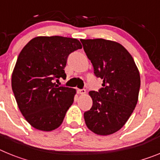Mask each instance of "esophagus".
Masks as SVG:
<instances>
[{
  "instance_id": "obj_1",
  "label": "esophagus",
  "mask_w": 160,
  "mask_h": 160,
  "mask_svg": "<svg viewBox=\"0 0 160 160\" xmlns=\"http://www.w3.org/2000/svg\"><path fill=\"white\" fill-rule=\"evenodd\" d=\"M77 92L78 94H82V95H83V94H85L86 93H87V91H86V90H84V89H82V90H81V89H78Z\"/></svg>"
}]
</instances>
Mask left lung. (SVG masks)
<instances>
[{
    "label": "left lung",
    "mask_w": 160,
    "mask_h": 160,
    "mask_svg": "<svg viewBox=\"0 0 160 160\" xmlns=\"http://www.w3.org/2000/svg\"><path fill=\"white\" fill-rule=\"evenodd\" d=\"M80 41L95 75L103 79V87L98 92H89L93 106L84 113L85 122L97 135H111L125 125L136 107L139 71L131 53L121 44L102 38Z\"/></svg>",
    "instance_id": "8db88e82"
}]
</instances>
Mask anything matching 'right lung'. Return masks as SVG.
<instances>
[{
	"label": "right lung",
	"mask_w": 160,
	"mask_h": 160,
	"mask_svg": "<svg viewBox=\"0 0 160 160\" xmlns=\"http://www.w3.org/2000/svg\"><path fill=\"white\" fill-rule=\"evenodd\" d=\"M82 48L75 38L39 36L19 53L12 89L20 111L35 129L51 131L62 123L76 90L59 87L56 82L66 78L64 68L69 54Z\"/></svg>",
	"instance_id": "obj_1"
}]
</instances>
